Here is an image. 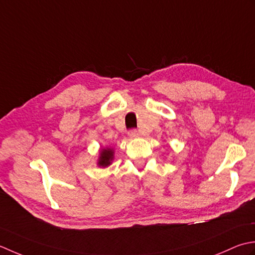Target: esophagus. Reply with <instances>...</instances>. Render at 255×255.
Listing matches in <instances>:
<instances>
[{
  "mask_svg": "<svg viewBox=\"0 0 255 255\" xmlns=\"http://www.w3.org/2000/svg\"><path fill=\"white\" fill-rule=\"evenodd\" d=\"M128 136H129V138L137 137L138 136V132L136 131V129H131V131L128 132Z\"/></svg>",
  "mask_w": 255,
  "mask_h": 255,
  "instance_id": "obj_1",
  "label": "esophagus"
}]
</instances>
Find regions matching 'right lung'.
I'll return each instance as SVG.
<instances>
[{
  "label": "right lung",
  "instance_id": "right-lung-1",
  "mask_svg": "<svg viewBox=\"0 0 255 255\" xmlns=\"http://www.w3.org/2000/svg\"><path fill=\"white\" fill-rule=\"evenodd\" d=\"M113 154L114 150L112 148H102L100 150V156L98 159V165L100 167H108L109 165H111L113 160Z\"/></svg>",
  "mask_w": 255,
  "mask_h": 255
}]
</instances>
